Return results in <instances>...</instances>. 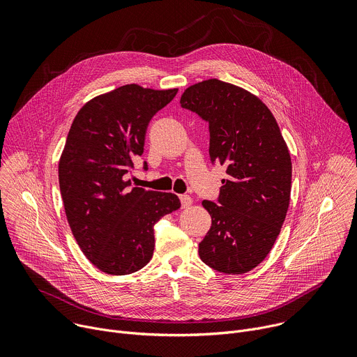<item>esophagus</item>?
Masks as SVG:
<instances>
[{"instance_id":"1","label":"esophagus","mask_w":357,"mask_h":357,"mask_svg":"<svg viewBox=\"0 0 357 357\" xmlns=\"http://www.w3.org/2000/svg\"><path fill=\"white\" fill-rule=\"evenodd\" d=\"M179 199H181V203H182V208H183V209H185V208H189V206L192 205V197H190V196H188V195H181Z\"/></svg>"}]
</instances>
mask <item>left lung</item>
Wrapping results in <instances>:
<instances>
[{
    "label": "left lung",
    "instance_id": "obj_1",
    "mask_svg": "<svg viewBox=\"0 0 357 357\" xmlns=\"http://www.w3.org/2000/svg\"><path fill=\"white\" fill-rule=\"evenodd\" d=\"M182 109L209 124L212 164L226 167L218 203L199 243L200 260L225 274H244L271 251L289 205L292 165L280 127L263 101L234 84L209 79L188 87Z\"/></svg>",
    "mask_w": 357,
    "mask_h": 357
}]
</instances>
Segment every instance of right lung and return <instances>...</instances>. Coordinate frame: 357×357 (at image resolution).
Segmentation results:
<instances>
[{
	"instance_id": "right-lung-1",
	"label": "right lung",
	"mask_w": 357,
	"mask_h": 357,
	"mask_svg": "<svg viewBox=\"0 0 357 357\" xmlns=\"http://www.w3.org/2000/svg\"><path fill=\"white\" fill-rule=\"evenodd\" d=\"M176 93L121 86L86 103L69 130L59 161L66 218L84 256L106 274L126 275L148 264L155 223L181 206L174 193L127 181L144 152L148 123Z\"/></svg>"
}]
</instances>
